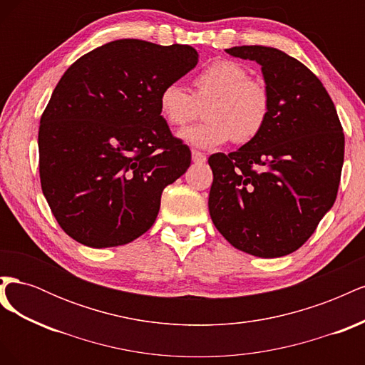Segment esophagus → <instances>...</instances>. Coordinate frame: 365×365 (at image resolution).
<instances>
[{"mask_svg": "<svg viewBox=\"0 0 365 365\" xmlns=\"http://www.w3.org/2000/svg\"><path fill=\"white\" fill-rule=\"evenodd\" d=\"M192 160H193V163H196V164H202V163H205L207 157L204 155L202 152H200V150H192Z\"/></svg>", "mask_w": 365, "mask_h": 365, "instance_id": "1", "label": "esophagus"}]
</instances>
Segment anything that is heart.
I'll use <instances>...</instances> for the list:
<instances>
[{
    "instance_id": "heart-1",
    "label": "heart",
    "mask_w": 365,
    "mask_h": 365,
    "mask_svg": "<svg viewBox=\"0 0 365 365\" xmlns=\"http://www.w3.org/2000/svg\"><path fill=\"white\" fill-rule=\"evenodd\" d=\"M190 94L178 82L164 85L158 96L160 114L165 123L184 128L205 106L207 121L184 129L180 138L192 146L210 149L233 138L245 145L267 126L271 113V96L262 82L250 79L240 63L228 59L215 61L193 81Z\"/></svg>"
}]
</instances>
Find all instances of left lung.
I'll return each instance as SVG.
<instances>
[{"label":"left lung","mask_w":365,"mask_h":365,"mask_svg":"<svg viewBox=\"0 0 365 365\" xmlns=\"http://www.w3.org/2000/svg\"><path fill=\"white\" fill-rule=\"evenodd\" d=\"M256 61L271 96L267 126L236 152L208 158L210 216L235 248L263 259L300 248L332 208L344 134L332 98L306 65L282 50H225Z\"/></svg>","instance_id":"left-lung-1"}]
</instances>
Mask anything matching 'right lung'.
Returning <instances> with one entry per match:
<instances>
[{
  "instance_id": "right-lung-1",
  "label": "right lung",
  "mask_w": 365,
  "mask_h": 365,
  "mask_svg": "<svg viewBox=\"0 0 365 365\" xmlns=\"http://www.w3.org/2000/svg\"><path fill=\"white\" fill-rule=\"evenodd\" d=\"M196 63L190 46L117 39L61 77L41 117L39 176L53 216L79 244L125 245L155 222L164 187L192 161L158 96Z\"/></svg>"
}]
</instances>
